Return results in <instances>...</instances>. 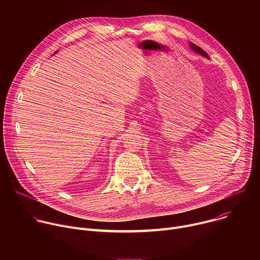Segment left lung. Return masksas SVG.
<instances>
[{
	"mask_svg": "<svg viewBox=\"0 0 260 260\" xmlns=\"http://www.w3.org/2000/svg\"><path fill=\"white\" fill-rule=\"evenodd\" d=\"M189 46L191 47V49H192L193 51H196V52L200 53L201 55H203V56H205V57H209V55L207 54V52H206V51H204V50H203L201 47H199L198 45L193 44L192 42H190V43H189Z\"/></svg>",
	"mask_w": 260,
	"mask_h": 260,
	"instance_id": "left-lung-1",
	"label": "left lung"
}]
</instances>
